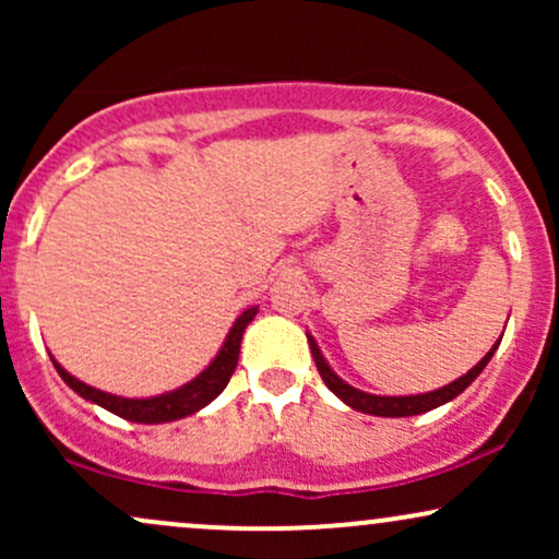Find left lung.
<instances>
[{
	"mask_svg": "<svg viewBox=\"0 0 559 559\" xmlns=\"http://www.w3.org/2000/svg\"><path fill=\"white\" fill-rule=\"evenodd\" d=\"M499 342H502V336H499L497 344H493L491 349L486 352L484 357H480L478 365H473V368L467 370L465 376H460L457 381L447 383V386L426 391V394L389 396V394H368V391L349 386V383H346L342 376L333 373V368L329 365V360L323 357V352H320L318 342L312 338V333L307 331V344H310L312 360H316L318 373H320V378H323L325 386H329L333 394H336L338 400L346 404V407L357 409V413H365V415H378V418H409V415H423V413H428V409H436V407H441V404L452 402L454 396L463 394V391L471 386V383L476 381L480 373H484V368L489 365L493 352H497Z\"/></svg>",
	"mask_w": 559,
	"mask_h": 559,
	"instance_id": "1",
	"label": "left lung"
}]
</instances>
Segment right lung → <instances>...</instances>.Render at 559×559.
Instances as JSON below:
<instances>
[{
  "instance_id": "add662e5",
  "label": "right lung",
  "mask_w": 559,
  "mask_h": 559,
  "mask_svg": "<svg viewBox=\"0 0 559 559\" xmlns=\"http://www.w3.org/2000/svg\"><path fill=\"white\" fill-rule=\"evenodd\" d=\"M258 310H260L258 305H249L247 310H243L241 316L234 320L226 342H223L221 349H217V355L213 357V362H210L202 373H199L197 378H191V381L183 383V386L165 391V394H157V396L110 394V391L94 389V386H88V383L79 381L75 376H70L68 370L55 360V357H52V362H55L57 373H60L62 381H66L68 386L75 391V394L83 396L86 402L99 404V407H105L107 413L118 415V418L131 420V423H146V426L181 420V418H189V415L199 413L202 407H207V404L228 386L230 373H234L236 362H239L243 331H247V325L252 323L254 316H258Z\"/></svg>"
}]
</instances>
